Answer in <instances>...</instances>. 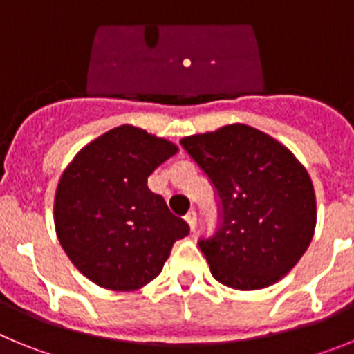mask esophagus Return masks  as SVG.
Instances as JSON below:
<instances>
[{
    "instance_id": "obj_1",
    "label": "esophagus",
    "mask_w": 354,
    "mask_h": 354,
    "mask_svg": "<svg viewBox=\"0 0 354 354\" xmlns=\"http://www.w3.org/2000/svg\"><path fill=\"white\" fill-rule=\"evenodd\" d=\"M184 220H186V223L189 225V230H195V227H196V212L195 211H189L186 214V218H184Z\"/></svg>"
}]
</instances>
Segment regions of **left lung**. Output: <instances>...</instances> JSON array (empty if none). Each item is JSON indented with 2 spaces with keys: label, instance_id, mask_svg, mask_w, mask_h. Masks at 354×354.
Segmentation results:
<instances>
[{
  "label": "left lung",
  "instance_id": "left-lung-1",
  "mask_svg": "<svg viewBox=\"0 0 354 354\" xmlns=\"http://www.w3.org/2000/svg\"><path fill=\"white\" fill-rule=\"evenodd\" d=\"M214 184L223 223L200 241L212 277L237 290L282 280L314 237L317 205L310 175L283 143L246 124L180 140Z\"/></svg>",
  "mask_w": 354,
  "mask_h": 354
}]
</instances>
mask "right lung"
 Returning <instances> with one entry per match:
<instances>
[{"label": "right lung", "instance_id": "obj_1", "mask_svg": "<svg viewBox=\"0 0 354 354\" xmlns=\"http://www.w3.org/2000/svg\"><path fill=\"white\" fill-rule=\"evenodd\" d=\"M179 152L170 140L131 124L113 127L77 152L55 193V228L80 273L109 290L152 282L189 227L147 186Z\"/></svg>", "mask_w": 354, "mask_h": 354}]
</instances>
